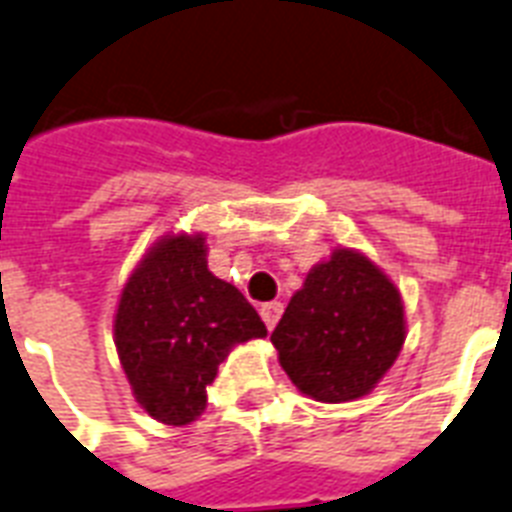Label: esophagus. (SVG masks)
I'll return each instance as SVG.
<instances>
[{
  "instance_id": "esophagus-1",
  "label": "esophagus",
  "mask_w": 512,
  "mask_h": 512,
  "mask_svg": "<svg viewBox=\"0 0 512 512\" xmlns=\"http://www.w3.org/2000/svg\"><path fill=\"white\" fill-rule=\"evenodd\" d=\"M281 313H284V305H281V302H265V305H260V315H263L265 326H268L270 331H273V326L278 323Z\"/></svg>"
}]
</instances>
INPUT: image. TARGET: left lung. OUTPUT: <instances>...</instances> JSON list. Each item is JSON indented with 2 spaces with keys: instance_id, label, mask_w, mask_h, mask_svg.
Listing matches in <instances>:
<instances>
[{
  "instance_id": "8db88e82",
  "label": "left lung",
  "mask_w": 512,
  "mask_h": 512,
  "mask_svg": "<svg viewBox=\"0 0 512 512\" xmlns=\"http://www.w3.org/2000/svg\"><path fill=\"white\" fill-rule=\"evenodd\" d=\"M270 342L302 394L318 402L357 400L402 350L400 292L368 257L336 249L307 273Z\"/></svg>"
}]
</instances>
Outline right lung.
Wrapping results in <instances>:
<instances>
[{
	"label": "right lung",
	"instance_id": "right-lung-1",
	"mask_svg": "<svg viewBox=\"0 0 512 512\" xmlns=\"http://www.w3.org/2000/svg\"><path fill=\"white\" fill-rule=\"evenodd\" d=\"M265 334L244 294L207 270L202 236H168L152 247L115 315V347L136 402L168 426L194 421L231 347Z\"/></svg>",
	"mask_w": 512,
	"mask_h": 512
}]
</instances>
